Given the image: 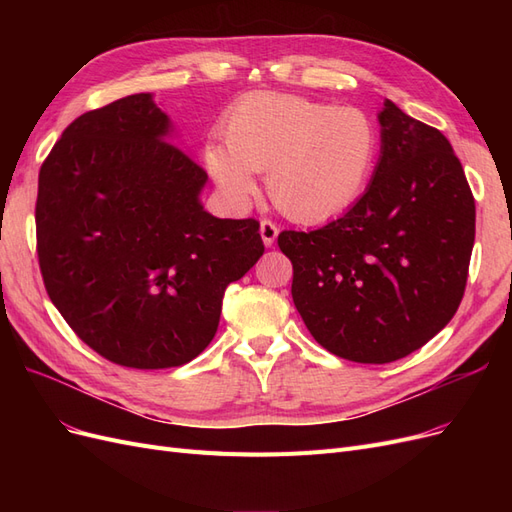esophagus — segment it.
I'll list each match as a JSON object with an SVG mask.
<instances>
[{"mask_svg":"<svg viewBox=\"0 0 512 512\" xmlns=\"http://www.w3.org/2000/svg\"><path fill=\"white\" fill-rule=\"evenodd\" d=\"M277 232H280V228H277L275 222H271V220H262L260 222V237H262V241H265L267 247H271L275 243Z\"/></svg>","mask_w":512,"mask_h":512,"instance_id":"obj_1","label":"esophagus"}]
</instances>
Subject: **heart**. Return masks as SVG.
<instances>
[{"mask_svg": "<svg viewBox=\"0 0 512 512\" xmlns=\"http://www.w3.org/2000/svg\"><path fill=\"white\" fill-rule=\"evenodd\" d=\"M224 143H207L203 160L222 194L245 205L254 173L267 175L273 205L303 224L329 222L359 200L374 175L380 136L354 106H333L282 91H250L230 104Z\"/></svg>", "mask_w": 512, "mask_h": 512, "instance_id": "obj_1", "label": "heart"}]
</instances>
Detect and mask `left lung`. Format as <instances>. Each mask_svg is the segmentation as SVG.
<instances>
[{
	"label": "left lung",
	"mask_w": 512,
	"mask_h": 512,
	"mask_svg": "<svg viewBox=\"0 0 512 512\" xmlns=\"http://www.w3.org/2000/svg\"><path fill=\"white\" fill-rule=\"evenodd\" d=\"M382 156L342 218L282 230L292 301L316 342L354 363H391L425 346L457 312L468 282L476 207L446 136L391 100Z\"/></svg>",
	"instance_id": "left-lung-1"
}]
</instances>
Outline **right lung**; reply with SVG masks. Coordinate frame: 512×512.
<instances>
[{
    "instance_id": "add662e5",
    "label": "right lung",
    "mask_w": 512,
    "mask_h": 512,
    "mask_svg": "<svg viewBox=\"0 0 512 512\" xmlns=\"http://www.w3.org/2000/svg\"><path fill=\"white\" fill-rule=\"evenodd\" d=\"M166 136L149 94L121 98L76 117L38 177L44 288L91 350L132 369L196 359L265 252L258 220L203 209L205 168Z\"/></svg>"
}]
</instances>
